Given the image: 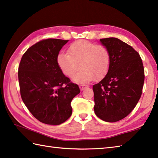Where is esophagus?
I'll return each instance as SVG.
<instances>
[{"mask_svg":"<svg viewBox=\"0 0 158 158\" xmlns=\"http://www.w3.org/2000/svg\"><path fill=\"white\" fill-rule=\"evenodd\" d=\"M88 87V85H84V84L79 85V88H80V90H84L85 88H86Z\"/></svg>","mask_w":158,"mask_h":158,"instance_id":"34e87169","label":"esophagus"}]
</instances>
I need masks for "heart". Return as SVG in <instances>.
<instances>
[{"label": "heart", "instance_id": "b5f03b06", "mask_svg": "<svg viewBox=\"0 0 158 158\" xmlns=\"http://www.w3.org/2000/svg\"><path fill=\"white\" fill-rule=\"evenodd\" d=\"M68 53L57 56V64L65 75L73 77V81L86 84L94 79L98 80L106 75L111 63L110 50L104 45H97L86 40H78L69 45Z\"/></svg>", "mask_w": 158, "mask_h": 158}]
</instances>
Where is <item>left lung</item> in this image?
Returning <instances> with one entry per match:
<instances>
[{
  "mask_svg": "<svg viewBox=\"0 0 158 158\" xmlns=\"http://www.w3.org/2000/svg\"><path fill=\"white\" fill-rule=\"evenodd\" d=\"M111 54L106 75L93 86L96 115L108 122L124 119L136 106L144 82V69L139 53L117 38L101 39Z\"/></svg>",
  "mask_w": 158,
  "mask_h": 158,
  "instance_id": "8db88e82",
  "label": "left lung"
}]
</instances>
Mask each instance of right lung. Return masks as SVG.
Returning a JSON list of instances; mask_svg holds the SVG:
<instances>
[{
    "mask_svg": "<svg viewBox=\"0 0 158 158\" xmlns=\"http://www.w3.org/2000/svg\"><path fill=\"white\" fill-rule=\"evenodd\" d=\"M68 40L43 39L23 55L19 65L20 93L32 115L42 123L59 125L72 114L71 102L79 85L63 74L57 56Z\"/></svg>",
    "mask_w": 158,
    "mask_h": 158,
    "instance_id": "1",
    "label": "right lung"
}]
</instances>
